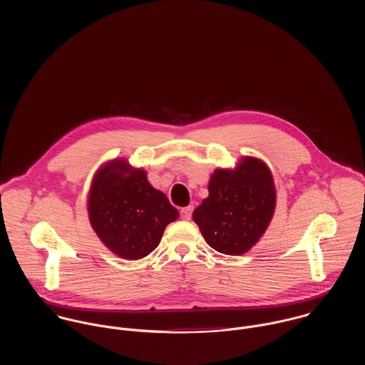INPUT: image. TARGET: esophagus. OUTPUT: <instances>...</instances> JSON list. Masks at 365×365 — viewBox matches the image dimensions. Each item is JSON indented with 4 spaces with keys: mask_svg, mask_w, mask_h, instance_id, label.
<instances>
[{
    "mask_svg": "<svg viewBox=\"0 0 365 365\" xmlns=\"http://www.w3.org/2000/svg\"><path fill=\"white\" fill-rule=\"evenodd\" d=\"M192 210H194V207H185V208H181V217L184 219V220H190L191 219V216H192Z\"/></svg>",
    "mask_w": 365,
    "mask_h": 365,
    "instance_id": "34e87169",
    "label": "esophagus"
}]
</instances>
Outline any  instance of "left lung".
<instances>
[{"label":"left lung","instance_id":"8db88e82","mask_svg":"<svg viewBox=\"0 0 365 365\" xmlns=\"http://www.w3.org/2000/svg\"><path fill=\"white\" fill-rule=\"evenodd\" d=\"M208 191V198L192 213L194 222L216 252L245 255L260 240L274 215L269 168L259 158L243 157L235 170H215Z\"/></svg>","mask_w":365,"mask_h":365}]
</instances>
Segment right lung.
<instances>
[{
  "label": "right lung",
  "instance_id": "add662e5",
  "mask_svg": "<svg viewBox=\"0 0 365 365\" xmlns=\"http://www.w3.org/2000/svg\"><path fill=\"white\" fill-rule=\"evenodd\" d=\"M88 217L110 252L125 260H139L156 249L178 210L150 185L142 168H132L122 158L105 164L94 175Z\"/></svg>",
  "mask_w": 365,
  "mask_h": 365
}]
</instances>
